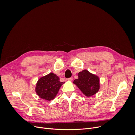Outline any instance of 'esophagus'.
Returning a JSON list of instances; mask_svg holds the SVG:
<instances>
[{
  "label": "esophagus",
  "mask_w": 135,
  "mask_h": 135,
  "mask_svg": "<svg viewBox=\"0 0 135 135\" xmlns=\"http://www.w3.org/2000/svg\"><path fill=\"white\" fill-rule=\"evenodd\" d=\"M68 80L69 81H73V77H71V78H70L68 79Z\"/></svg>",
  "instance_id": "obj_1"
}]
</instances>
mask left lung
Instances as JSON below:
<instances>
[{
	"mask_svg": "<svg viewBox=\"0 0 135 135\" xmlns=\"http://www.w3.org/2000/svg\"><path fill=\"white\" fill-rule=\"evenodd\" d=\"M78 79L74 81L73 83L80 89L87 97L97 93L100 89L99 77L83 70L78 74Z\"/></svg>",
	"mask_w": 135,
	"mask_h": 135,
	"instance_id": "left-lung-1",
	"label": "left lung"
}]
</instances>
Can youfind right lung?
I'll use <instances>...</instances> for the list:
<instances>
[{"mask_svg": "<svg viewBox=\"0 0 135 135\" xmlns=\"http://www.w3.org/2000/svg\"><path fill=\"white\" fill-rule=\"evenodd\" d=\"M65 82L60 81V79L55 74L51 73L38 80L35 91L39 97L45 100H53Z\"/></svg>", "mask_w": 135, "mask_h": 135, "instance_id": "add662e5", "label": "right lung"}]
</instances>
